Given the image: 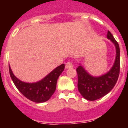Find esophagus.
I'll list each match as a JSON object with an SVG mask.
<instances>
[{"label": "esophagus", "instance_id": "obj_1", "mask_svg": "<svg viewBox=\"0 0 128 128\" xmlns=\"http://www.w3.org/2000/svg\"><path fill=\"white\" fill-rule=\"evenodd\" d=\"M73 67V65H72V63L70 62H68L65 65V68L66 69H68V68H71Z\"/></svg>", "mask_w": 128, "mask_h": 128}]
</instances>
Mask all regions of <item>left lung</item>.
Here are the masks:
<instances>
[{
  "label": "left lung",
  "mask_w": 128,
  "mask_h": 128,
  "mask_svg": "<svg viewBox=\"0 0 128 128\" xmlns=\"http://www.w3.org/2000/svg\"><path fill=\"white\" fill-rule=\"evenodd\" d=\"M107 38L114 44L116 50L114 65L107 73L96 77L90 75L81 64L76 68L78 90L84 99L88 100H96L108 94L115 85L119 76V46L109 30Z\"/></svg>",
  "instance_id": "1"
}]
</instances>
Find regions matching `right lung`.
Returning a JSON list of instances; mask_svg holds the SVG:
<instances>
[{
	"label": "right lung",
	"mask_w": 128,
	"mask_h": 128,
	"mask_svg": "<svg viewBox=\"0 0 128 128\" xmlns=\"http://www.w3.org/2000/svg\"><path fill=\"white\" fill-rule=\"evenodd\" d=\"M64 68L65 65L62 64L40 81L35 82H26L20 81L14 75L9 65L10 76L18 90L26 98L37 103L46 102L50 99L56 90L57 80Z\"/></svg>",
	"instance_id": "add662e5"
}]
</instances>
